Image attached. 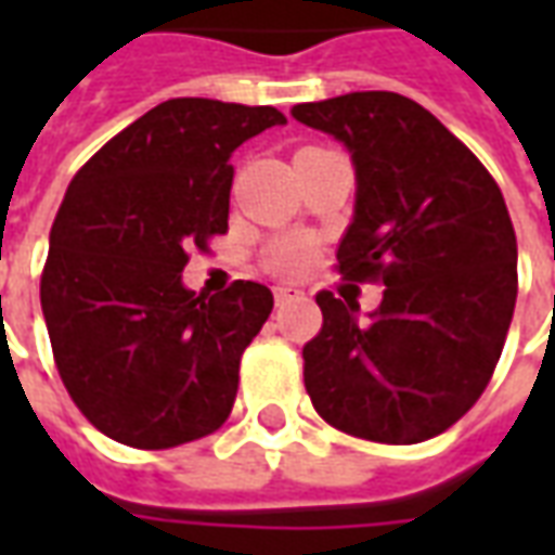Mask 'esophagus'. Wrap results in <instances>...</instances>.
Segmentation results:
<instances>
[{
  "instance_id": "34e87169",
  "label": "esophagus",
  "mask_w": 555,
  "mask_h": 555,
  "mask_svg": "<svg viewBox=\"0 0 555 555\" xmlns=\"http://www.w3.org/2000/svg\"><path fill=\"white\" fill-rule=\"evenodd\" d=\"M273 297H276V306H285V302L291 300H300L302 291L294 288V285H276V288H273Z\"/></svg>"
}]
</instances>
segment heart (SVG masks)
<instances>
[{"mask_svg":"<svg viewBox=\"0 0 555 555\" xmlns=\"http://www.w3.org/2000/svg\"><path fill=\"white\" fill-rule=\"evenodd\" d=\"M312 264V246L300 237H288V241H279L270 249V270L279 276H300Z\"/></svg>","mask_w":555,"mask_h":555,"instance_id":"heart-1","label":"heart"}]
</instances>
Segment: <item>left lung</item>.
Listing matches in <instances>:
<instances>
[{
    "instance_id": "left-lung-1",
    "label": "left lung",
    "mask_w": 555,
    "mask_h": 555,
    "mask_svg": "<svg viewBox=\"0 0 555 555\" xmlns=\"http://www.w3.org/2000/svg\"><path fill=\"white\" fill-rule=\"evenodd\" d=\"M291 115L345 142L357 169L353 222L336 270L380 282L360 306L321 291V333L302 348L314 410L333 428L410 446L452 428L500 362L517 300V237L481 159L396 91L297 103Z\"/></svg>"
}]
</instances>
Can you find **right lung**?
<instances>
[{
	"mask_svg": "<svg viewBox=\"0 0 555 555\" xmlns=\"http://www.w3.org/2000/svg\"><path fill=\"white\" fill-rule=\"evenodd\" d=\"M273 106L175 98L74 175L50 231L41 309L79 413L133 449H175L229 418L241 357L273 312L258 282L186 291L190 253L229 231L231 154Z\"/></svg>",
	"mask_w": 555,
	"mask_h": 555,
	"instance_id": "obj_1",
	"label": "right lung"
}]
</instances>
